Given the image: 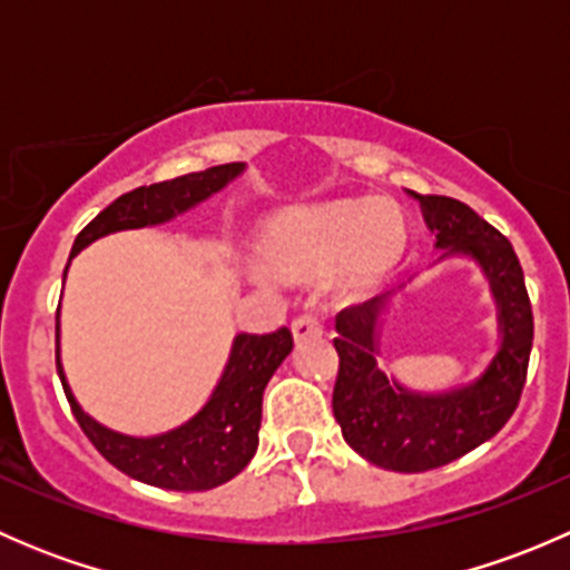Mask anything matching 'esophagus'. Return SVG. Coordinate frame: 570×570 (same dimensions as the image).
I'll return each instance as SVG.
<instances>
[{
	"mask_svg": "<svg viewBox=\"0 0 570 570\" xmlns=\"http://www.w3.org/2000/svg\"><path fill=\"white\" fill-rule=\"evenodd\" d=\"M322 333V322L317 314H301L295 322H292V336H295V342H301V338H308V336H320Z\"/></svg>",
	"mask_w": 570,
	"mask_h": 570,
	"instance_id": "esophagus-1",
	"label": "esophagus"
}]
</instances>
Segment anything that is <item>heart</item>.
<instances>
[{"label":"heart","instance_id":"1","mask_svg":"<svg viewBox=\"0 0 570 570\" xmlns=\"http://www.w3.org/2000/svg\"><path fill=\"white\" fill-rule=\"evenodd\" d=\"M407 248L400 206L386 198L292 209L264 228L256 253L273 275L295 278L342 264L338 286L361 295L394 273Z\"/></svg>","mask_w":570,"mask_h":570}]
</instances>
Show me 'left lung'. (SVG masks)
I'll return each instance as SVG.
<instances>
[{
  "label": "left lung",
  "mask_w": 570,
  "mask_h": 570,
  "mask_svg": "<svg viewBox=\"0 0 570 570\" xmlns=\"http://www.w3.org/2000/svg\"><path fill=\"white\" fill-rule=\"evenodd\" d=\"M424 226L444 258H469L485 275L497 306L499 344L471 381L416 392L381 361V336L396 297L381 295L336 317L338 377L333 416L344 441L370 463L402 474L439 469L499 433L519 405L532 350V306L513 245L471 206L446 195H416ZM435 262V264H439Z\"/></svg>",
  "instance_id": "1"
}]
</instances>
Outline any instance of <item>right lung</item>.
<instances>
[{
    "label": "right lung",
    "mask_w": 570,
    "mask_h": 570,
    "mask_svg": "<svg viewBox=\"0 0 570 570\" xmlns=\"http://www.w3.org/2000/svg\"><path fill=\"white\" fill-rule=\"evenodd\" d=\"M243 174L245 163H228L120 195L79 232L62 278L68 275L71 258L96 239L115 232H129V228L170 223L226 189ZM289 353L292 333L286 327L262 333V336L237 333L220 381L212 389L209 400L187 422L165 433L126 435L96 422L73 396L60 358V308H57V375H60L79 428L115 469L165 491H209L237 476L250 463L258 446V428H262L264 386Z\"/></svg>",
    "instance_id": "right-lung-1"
}]
</instances>
